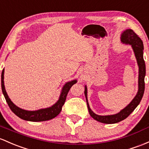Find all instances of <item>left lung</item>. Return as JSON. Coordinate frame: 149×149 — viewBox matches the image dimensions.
Segmentation results:
<instances>
[{"label": "left lung", "instance_id": "8db88e82", "mask_svg": "<svg viewBox=\"0 0 149 149\" xmlns=\"http://www.w3.org/2000/svg\"><path fill=\"white\" fill-rule=\"evenodd\" d=\"M121 41L122 43L126 45H131L134 50V55L136 58L137 64L139 66V90L136 95L135 96L133 100L125 108L123 109L119 113L113 115H107V116H100L94 113L89 107V103L87 100V88L85 86L84 89V95H85L86 100H87V108L90 116L94 119L104 123V124H115L118 123L122 120L125 119L129 115L132 113L134 110L136 108L140 103L145 89L144 78L146 75V65L143 60V45L141 38L133 31L132 30L128 29L121 33Z\"/></svg>", "mask_w": 149, "mask_h": 149}]
</instances>
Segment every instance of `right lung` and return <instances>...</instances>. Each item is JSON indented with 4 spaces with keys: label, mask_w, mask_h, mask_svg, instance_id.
I'll return each instance as SVG.
<instances>
[{
    "label": "right lung",
    "mask_w": 149,
    "mask_h": 149,
    "mask_svg": "<svg viewBox=\"0 0 149 149\" xmlns=\"http://www.w3.org/2000/svg\"><path fill=\"white\" fill-rule=\"evenodd\" d=\"M4 69L3 70L2 74H1V88H2V92L3 94L5 99L7 102L9 107L15 115H17L20 119L25 120V121H43L50 120L53 118L56 117L61 111L62 106L65 104L66 100L67 95H68L70 88L73 84L77 83V79L72 80L67 82L63 86L62 89V92L60 93L59 100L52 107H48L45 109H41L36 110V111H28V110L23 109L19 108L16 105L13 103L12 101L9 98L4 85Z\"/></svg>",
    "instance_id": "obj_1"
}]
</instances>
